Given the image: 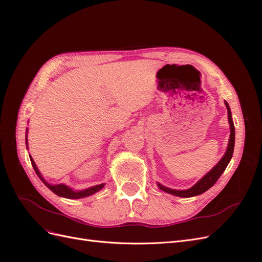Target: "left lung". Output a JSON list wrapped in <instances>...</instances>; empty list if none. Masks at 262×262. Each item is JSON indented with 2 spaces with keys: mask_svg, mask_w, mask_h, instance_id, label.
Returning a JSON list of instances; mask_svg holds the SVG:
<instances>
[{
  "mask_svg": "<svg viewBox=\"0 0 262 262\" xmlns=\"http://www.w3.org/2000/svg\"><path fill=\"white\" fill-rule=\"evenodd\" d=\"M225 105H226V108H227L229 126H231V136H229L228 147L226 149L225 155L222 157V160L217 163L215 167H214L211 171H209L207 175H205L201 180L198 181L193 187H191L188 190H173V189L166 188V187H164L160 184H157L158 187H160V189H162L163 191L170 193V194H173V195H177V196H182V198L193 196V195L201 194V193L207 191V190L210 189L214 184H215L217 179L221 177L222 173H223V171L227 167L229 161H231V158L233 156V152H234V145H235V126H234V122H233V119H232L231 109H229V106H228L226 101H225Z\"/></svg>",
  "mask_w": 262,
  "mask_h": 262,
  "instance_id": "left-lung-1",
  "label": "left lung"
}]
</instances>
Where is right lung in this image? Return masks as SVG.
<instances>
[{"label":"right lung","mask_w":262,"mask_h":262,"mask_svg":"<svg viewBox=\"0 0 262 262\" xmlns=\"http://www.w3.org/2000/svg\"><path fill=\"white\" fill-rule=\"evenodd\" d=\"M26 136H27V134H26ZM26 145H27V137H26ZM30 162H31V165H33V167H34L36 173L38 175V177L41 179V181L43 182V184H45L47 187H48L52 192H54L55 194L59 195V196L67 198V199H81V198L89 196V195H91V194H94L95 192L99 191V190L105 186L104 184H101V185H97V186L89 188V189H86V190H82V191L75 192V191H73L72 189H70L69 187H67V186H64V185H54V186H53V185H49L48 182H46L45 179L41 177V173L39 172V170L37 169V166H36V164H35L33 158H31V156H30Z\"/></svg>","instance_id":"right-lung-1"}]
</instances>
